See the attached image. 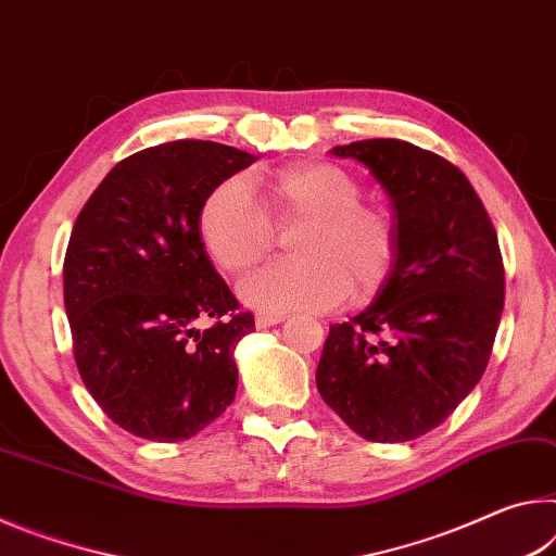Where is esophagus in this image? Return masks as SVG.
<instances>
[{"mask_svg": "<svg viewBox=\"0 0 556 556\" xmlns=\"http://www.w3.org/2000/svg\"><path fill=\"white\" fill-rule=\"evenodd\" d=\"M283 323V317L280 315H256V327L258 330H266V327H273V325H280Z\"/></svg>", "mask_w": 556, "mask_h": 556, "instance_id": "34e87169", "label": "esophagus"}]
</instances>
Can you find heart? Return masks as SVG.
<instances>
[{
	"label": "heart",
	"instance_id": "heart-1",
	"mask_svg": "<svg viewBox=\"0 0 556 556\" xmlns=\"http://www.w3.org/2000/svg\"><path fill=\"white\" fill-rule=\"evenodd\" d=\"M261 204L241 179L216 185L199 206V236L229 276L270 256L276 231L300 229L293 263H276L241 283L245 305L263 315L325 313L350 298L369 303L387 288L399 258L391 206L362 199L352 172L303 160L258 179Z\"/></svg>",
	"mask_w": 556,
	"mask_h": 556
}]
</instances>
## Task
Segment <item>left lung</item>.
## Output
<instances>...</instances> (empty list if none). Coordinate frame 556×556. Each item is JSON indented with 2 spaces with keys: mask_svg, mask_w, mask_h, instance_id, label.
I'll return each mask as SVG.
<instances>
[{
  "mask_svg": "<svg viewBox=\"0 0 556 556\" xmlns=\"http://www.w3.org/2000/svg\"><path fill=\"white\" fill-rule=\"evenodd\" d=\"M332 154L359 160L387 189L399 258L367 311L330 325L317 391L362 439L414 441L456 412L488 367L505 303L497 233L441 154L391 138Z\"/></svg>",
  "mask_w": 556,
  "mask_h": 556,
  "instance_id": "1",
  "label": "left lung"
}]
</instances>
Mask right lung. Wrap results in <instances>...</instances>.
Segmentation results:
<instances>
[{
  "label": "right lung",
  "instance_id": "obj_1",
  "mask_svg": "<svg viewBox=\"0 0 556 556\" xmlns=\"http://www.w3.org/2000/svg\"><path fill=\"white\" fill-rule=\"evenodd\" d=\"M253 160L208 140L154 144L117 162L73 224L63 261L73 357L127 433L187 441L233 402V350L256 323L206 256L199 206Z\"/></svg>",
  "mask_w": 556,
  "mask_h": 556
}]
</instances>
